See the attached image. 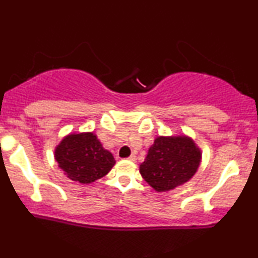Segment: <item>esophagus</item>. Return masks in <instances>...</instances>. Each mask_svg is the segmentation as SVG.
I'll return each instance as SVG.
<instances>
[{"mask_svg":"<svg viewBox=\"0 0 258 258\" xmlns=\"http://www.w3.org/2000/svg\"><path fill=\"white\" fill-rule=\"evenodd\" d=\"M128 160H129V161H135V160H136V156H135V155H134V154L130 155V156L128 157Z\"/></svg>","mask_w":258,"mask_h":258,"instance_id":"esophagus-1","label":"esophagus"}]
</instances>
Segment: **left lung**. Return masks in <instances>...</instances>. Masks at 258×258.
<instances>
[{
	"label": "left lung",
	"mask_w": 258,
	"mask_h": 258,
	"mask_svg": "<svg viewBox=\"0 0 258 258\" xmlns=\"http://www.w3.org/2000/svg\"><path fill=\"white\" fill-rule=\"evenodd\" d=\"M201 157V150L189 137L160 136L148 150L140 172L156 191H168L195 175Z\"/></svg>",
	"instance_id": "8db88e82"
}]
</instances>
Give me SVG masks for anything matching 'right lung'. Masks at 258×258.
<instances>
[{"label": "right lung", "mask_w": 258, "mask_h": 258, "mask_svg": "<svg viewBox=\"0 0 258 258\" xmlns=\"http://www.w3.org/2000/svg\"><path fill=\"white\" fill-rule=\"evenodd\" d=\"M55 160L70 179L83 184L103 177L115 164L112 154L93 133L66 136L56 147Z\"/></svg>", "instance_id": "obj_1"}]
</instances>
